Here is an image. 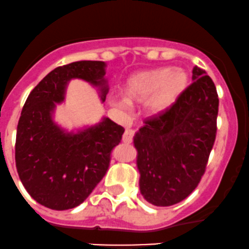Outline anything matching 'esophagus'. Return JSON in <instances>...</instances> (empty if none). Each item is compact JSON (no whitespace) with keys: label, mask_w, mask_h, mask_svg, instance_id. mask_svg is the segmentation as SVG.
<instances>
[{"label":"esophagus","mask_w":249,"mask_h":249,"mask_svg":"<svg viewBox=\"0 0 249 249\" xmlns=\"http://www.w3.org/2000/svg\"><path fill=\"white\" fill-rule=\"evenodd\" d=\"M133 136H134V130L133 129H125L124 134L122 135V141L124 143H130L133 140Z\"/></svg>","instance_id":"obj_1"}]
</instances>
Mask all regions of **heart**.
<instances>
[{"instance_id": "1", "label": "heart", "mask_w": 249, "mask_h": 249, "mask_svg": "<svg viewBox=\"0 0 249 249\" xmlns=\"http://www.w3.org/2000/svg\"><path fill=\"white\" fill-rule=\"evenodd\" d=\"M189 84V74L181 68H161L139 71L128 77L122 91L124 98L115 101L122 110L129 109V103L145 102L149 113L159 114L167 110Z\"/></svg>"}]
</instances>
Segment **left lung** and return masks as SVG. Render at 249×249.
<instances>
[{"mask_svg":"<svg viewBox=\"0 0 249 249\" xmlns=\"http://www.w3.org/2000/svg\"><path fill=\"white\" fill-rule=\"evenodd\" d=\"M192 82L173 106L146 120L133 138L140 192L157 207L177 204L196 189L215 142L216 87L197 66Z\"/></svg>","mask_w":249,"mask_h":249,"instance_id":"obj_1","label":"left lung"}]
</instances>
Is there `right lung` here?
<instances>
[{"label": "right lung", "instance_id": "obj_1", "mask_svg": "<svg viewBox=\"0 0 249 249\" xmlns=\"http://www.w3.org/2000/svg\"><path fill=\"white\" fill-rule=\"evenodd\" d=\"M106 68L100 60L59 66L32 90L23 106L15 143L17 170L32 198L44 207L68 210L84 202L104 177L111 149L121 141L124 127L109 117L71 130L54 120L72 79L96 88L104 103L109 91Z\"/></svg>", "mask_w": 249, "mask_h": 249}]
</instances>
